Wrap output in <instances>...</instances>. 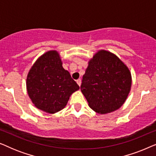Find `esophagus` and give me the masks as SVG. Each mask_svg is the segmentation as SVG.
<instances>
[{
	"instance_id": "34e87169",
	"label": "esophagus",
	"mask_w": 156,
	"mask_h": 156,
	"mask_svg": "<svg viewBox=\"0 0 156 156\" xmlns=\"http://www.w3.org/2000/svg\"><path fill=\"white\" fill-rule=\"evenodd\" d=\"M76 83H77V84L79 85V86L80 87L81 86V83H82V81H81L80 79H78V80H76Z\"/></svg>"
}]
</instances>
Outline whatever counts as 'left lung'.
I'll list each match as a JSON object with an SVG mask.
<instances>
[{"mask_svg":"<svg viewBox=\"0 0 156 156\" xmlns=\"http://www.w3.org/2000/svg\"><path fill=\"white\" fill-rule=\"evenodd\" d=\"M131 87V75L126 66L115 55L100 50L89 62L81 91L89 107L104 114L123 105Z\"/></svg>","mask_w":156,"mask_h":156,"instance_id":"obj_1","label":"left lung"}]
</instances>
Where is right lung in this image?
<instances>
[{"mask_svg":"<svg viewBox=\"0 0 156 156\" xmlns=\"http://www.w3.org/2000/svg\"><path fill=\"white\" fill-rule=\"evenodd\" d=\"M26 85L36 107L50 114L65 108L70 95L80 89L62 67L57 51H49L35 62L27 74Z\"/></svg>","mask_w":156,"mask_h":156,"instance_id":"right-lung-1","label":"right lung"}]
</instances>
